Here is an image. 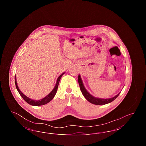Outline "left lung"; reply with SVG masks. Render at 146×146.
Here are the masks:
<instances>
[{"label": "left lung", "instance_id": "8db88e82", "mask_svg": "<svg viewBox=\"0 0 146 146\" xmlns=\"http://www.w3.org/2000/svg\"><path fill=\"white\" fill-rule=\"evenodd\" d=\"M78 83L79 84L80 90L82 91L84 96L89 102H90L92 104H96V105H104V104H109V103L112 102L113 101H114L115 99H116L120 94V93H119V94H118V95L115 96L114 97H112L111 98H107V99H102V98H96V97L92 96L85 89V87L84 86L83 84L80 75H79V76H78Z\"/></svg>", "mask_w": 146, "mask_h": 146}]
</instances>
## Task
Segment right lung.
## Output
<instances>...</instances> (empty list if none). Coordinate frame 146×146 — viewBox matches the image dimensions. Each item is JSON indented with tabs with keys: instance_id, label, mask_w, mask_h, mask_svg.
Returning a JSON list of instances; mask_svg holds the SVG:
<instances>
[{
	"instance_id": "1",
	"label": "right lung",
	"mask_w": 146,
	"mask_h": 146,
	"mask_svg": "<svg viewBox=\"0 0 146 146\" xmlns=\"http://www.w3.org/2000/svg\"><path fill=\"white\" fill-rule=\"evenodd\" d=\"M64 73H62L61 76H58L57 80V82H56V84L55 86V88H54V89L52 90V91L48 95H47L44 98H43L42 99H41L40 100H38V101H35V100H31V98H28V97H27L26 96H25L21 91L20 90V89H19V87L17 86V82H16V76L15 77V85H16V89L18 91V92H19L20 95H21V97L23 98V99L26 102H27L28 104H31L32 106H42V105H44V104H46L48 103H49L50 101H51L53 98L55 96V95H56V93L57 92V88H58V84L60 82V80L61 78V77L62 76L63 74H64Z\"/></svg>"
}]
</instances>
